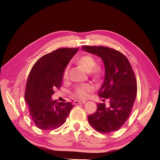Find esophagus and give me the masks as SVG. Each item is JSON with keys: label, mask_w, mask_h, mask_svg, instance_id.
I'll return each mask as SVG.
<instances>
[{"label": "esophagus", "mask_w": 160, "mask_h": 160, "mask_svg": "<svg viewBox=\"0 0 160 160\" xmlns=\"http://www.w3.org/2000/svg\"><path fill=\"white\" fill-rule=\"evenodd\" d=\"M85 101L84 100H76V101L73 102V103L75 105H78V104H84L85 103Z\"/></svg>", "instance_id": "esophagus-1"}]
</instances>
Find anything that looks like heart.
Returning <instances> with one entry per match:
<instances>
[{"label":"heart","mask_w":160,"mask_h":160,"mask_svg":"<svg viewBox=\"0 0 160 160\" xmlns=\"http://www.w3.org/2000/svg\"><path fill=\"white\" fill-rule=\"evenodd\" d=\"M78 64L82 68L89 71L91 76L95 78H99L102 73V68L100 65H96V60L93 56L90 54H85L81 57L78 60ZM69 75V66L65 68L62 73V78L64 80L68 79ZM94 85L85 83L78 85L75 87L73 95L74 97L81 100L87 99L89 96V93L94 91Z\"/></svg>","instance_id":"1"}]
</instances>
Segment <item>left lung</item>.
<instances>
[{"instance_id":"left-lung-1","label":"left lung","mask_w":160,"mask_h":160,"mask_svg":"<svg viewBox=\"0 0 160 160\" xmlns=\"http://www.w3.org/2000/svg\"><path fill=\"white\" fill-rule=\"evenodd\" d=\"M82 49L100 57L105 65V78L98 96L108 104L98 103L89 115L90 125L98 132L110 133L121 128L130 117L137 95L135 73L128 58L117 50L106 47L83 46Z\"/></svg>"}]
</instances>
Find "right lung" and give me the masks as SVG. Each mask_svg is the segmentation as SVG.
Returning a JSON list of instances; mask_svg holds the SVG:
<instances>
[{"label": "right lung", "mask_w": 160, "mask_h": 160, "mask_svg": "<svg viewBox=\"0 0 160 160\" xmlns=\"http://www.w3.org/2000/svg\"><path fill=\"white\" fill-rule=\"evenodd\" d=\"M78 48H61L38 59L32 66L26 84L25 98L32 121L41 130H54L66 121L71 102L52 100L54 89H59L62 73Z\"/></svg>", "instance_id": "obj_1"}]
</instances>
